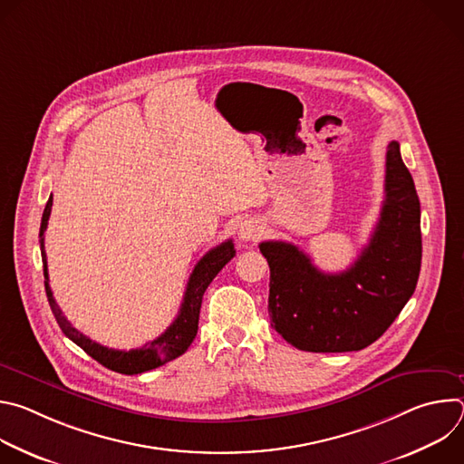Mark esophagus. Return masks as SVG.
<instances>
[{"label": "esophagus", "mask_w": 464, "mask_h": 464, "mask_svg": "<svg viewBox=\"0 0 464 464\" xmlns=\"http://www.w3.org/2000/svg\"><path fill=\"white\" fill-rule=\"evenodd\" d=\"M258 237H260V227L256 226V222L240 224V229H238V238L240 240L251 242V240H256Z\"/></svg>", "instance_id": "34e87169"}]
</instances>
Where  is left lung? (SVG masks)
I'll list each match as a JSON object with an SVG mask.
<instances>
[{"label": "left lung", "mask_w": 464, "mask_h": 464, "mask_svg": "<svg viewBox=\"0 0 464 464\" xmlns=\"http://www.w3.org/2000/svg\"><path fill=\"white\" fill-rule=\"evenodd\" d=\"M258 247L270 264L272 326L290 345L349 353L376 342L413 295L422 260L420 202L401 145H387L380 220L351 268L324 274L290 242Z\"/></svg>", "instance_id": "1"}]
</instances>
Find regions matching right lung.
Instances as JSON below:
<instances>
[{"instance_id": "add662e5", "label": "right lung", "mask_w": 464, "mask_h": 464, "mask_svg": "<svg viewBox=\"0 0 464 464\" xmlns=\"http://www.w3.org/2000/svg\"><path fill=\"white\" fill-rule=\"evenodd\" d=\"M53 208V196H49V200L45 204L44 215H42V224H40V251H42V262H44V285H45V294L49 306L53 310V315L62 328V333L68 336L73 343H77L84 353H88L93 360H97L101 365H104L110 371L121 372V374H141L150 369H156L160 365H165L167 362L181 356L192 340L196 338L198 333V317H200V308H202V297L211 281L218 276V272L226 266V264L235 256V246L233 240H226L220 246L213 247L208 251L198 264L194 266L187 290L183 295V303L179 306V312L172 324L165 330V333L156 338L154 342H149L141 349H131V351H115L108 349L82 333L72 323L65 319L62 310L58 308L51 286H49V274H47V258H45V246H44V233L47 229V220L51 215Z\"/></svg>"}]
</instances>
